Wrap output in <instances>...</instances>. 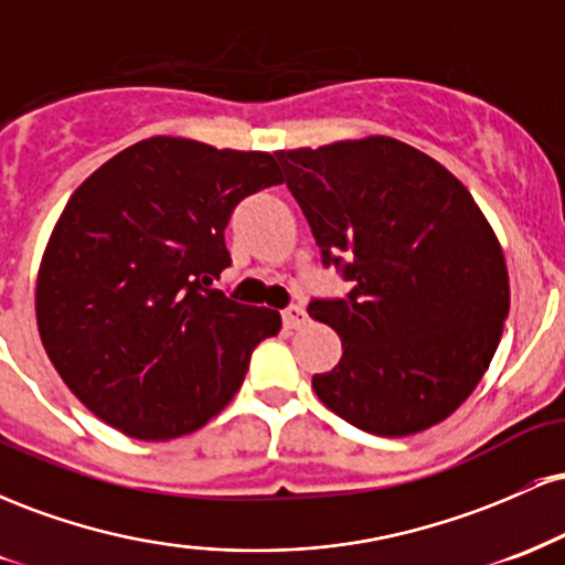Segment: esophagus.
<instances>
[{
  "label": "esophagus",
  "mask_w": 565,
  "mask_h": 565,
  "mask_svg": "<svg viewBox=\"0 0 565 565\" xmlns=\"http://www.w3.org/2000/svg\"><path fill=\"white\" fill-rule=\"evenodd\" d=\"M281 319H284V327H287V329H300V327H305V323H308V313H305L302 305H289V308L281 313Z\"/></svg>",
  "instance_id": "1"
}]
</instances>
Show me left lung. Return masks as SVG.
Returning <instances> with one entry per match:
<instances>
[{"label":"left lung","instance_id":"obj_1","mask_svg":"<svg viewBox=\"0 0 565 565\" xmlns=\"http://www.w3.org/2000/svg\"><path fill=\"white\" fill-rule=\"evenodd\" d=\"M323 265L353 281L310 300L342 359L313 391L345 423L401 438L444 423L489 369L510 281L489 220L454 174L406 142L372 135L276 151Z\"/></svg>","mask_w":565,"mask_h":565}]
</instances>
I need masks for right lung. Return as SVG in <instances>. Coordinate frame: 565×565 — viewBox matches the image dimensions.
Masks as SVG:
<instances>
[{"mask_svg": "<svg viewBox=\"0 0 565 565\" xmlns=\"http://www.w3.org/2000/svg\"><path fill=\"white\" fill-rule=\"evenodd\" d=\"M278 183L270 153L159 135L76 188L39 265L36 323L95 417L129 438L170 440L228 406L281 316L212 281L231 265V212Z\"/></svg>", "mask_w": 565, "mask_h": 565, "instance_id": "1", "label": "right lung"}]
</instances>
